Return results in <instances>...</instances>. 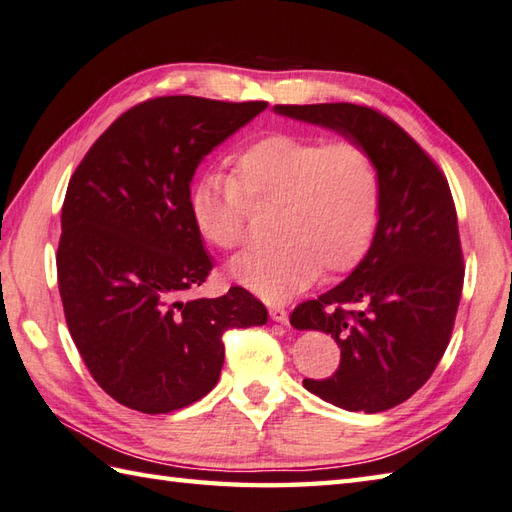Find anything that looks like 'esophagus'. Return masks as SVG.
<instances>
[{"label":"esophagus","instance_id":"1","mask_svg":"<svg viewBox=\"0 0 512 512\" xmlns=\"http://www.w3.org/2000/svg\"><path fill=\"white\" fill-rule=\"evenodd\" d=\"M269 316H271V320L280 322V325H287L289 322V314L285 307H269Z\"/></svg>","mask_w":512,"mask_h":512}]
</instances>
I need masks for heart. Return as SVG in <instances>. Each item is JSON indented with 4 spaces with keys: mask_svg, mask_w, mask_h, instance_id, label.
<instances>
[{
    "mask_svg": "<svg viewBox=\"0 0 512 512\" xmlns=\"http://www.w3.org/2000/svg\"><path fill=\"white\" fill-rule=\"evenodd\" d=\"M247 203L278 207L267 252L229 265L238 285L269 302L358 267L380 218L382 179L360 143L276 132L234 156L229 179L203 176L190 192V216L207 243L229 252L243 243Z\"/></svg>",
    "mask_w": 512,
    "mask_h": 512,
    "instance_id": "heart-1",
    "label": "heart"
}]
</instances>
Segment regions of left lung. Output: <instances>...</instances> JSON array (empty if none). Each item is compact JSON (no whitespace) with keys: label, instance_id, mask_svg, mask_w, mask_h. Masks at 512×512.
I'll list each match as a JSON object with an SVG mask.
<instances>
[{"label":"left lung","instance_id":"left-lung-1","mask_svg":"<svg viewBox=\"0 0 512 512\" xmlns=\"http://www.w3.org/2000/svg\"><path fill=\"white\" fill-rule=\"evenodd\" d=\"M274 110L336 130L378 163L382 203L367 256L289 320L296 329L331 333L340 347L338 371L302 380L307 391L347 411L393 409L431 378L460 307L464 263L451 187L431 156L378 110L356 103Z\"/></svg>","mask_w":512,"mask_h":512}]
</instances>
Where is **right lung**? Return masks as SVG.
<instances>
[{"label":"right lung","mask_w":512,"mask_h":512,"mask_svg":"<svg viewBox=\"0 0 512 512\" xmlns=\"http://www.w3.org/2000/svg\"><path fill=\"white\" fill-rule=\"evenodd\" d=\"M267 101L156 97L123 112L83 156L61 207L57 280L68 331L110 398L170 413L210 393L227 329L265 325L243 287L179 300L212 258L190 216L194 172Z\"/></svg>","instance_id":"1"}]
</instances>
